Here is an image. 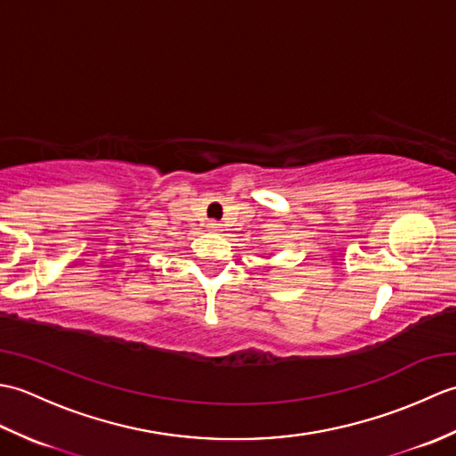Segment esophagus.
<instances>
[{
	"label": "esophagus",
	"mask_w": 456,
	"mask_h": 456,
	"mask_svg": "<svg viewBox=\"0 0 456 456\" xmlns=\"http://www.w3.org/2000/svg\"><path fill=\"white\" fill-rule=\"evenodd\" d=\"M208 227L213 231V233H221V231H223L221 223H217V221H209V223H208Z\"/></svg>",
	"instance_id": "34e87169"
}]
</instances>
